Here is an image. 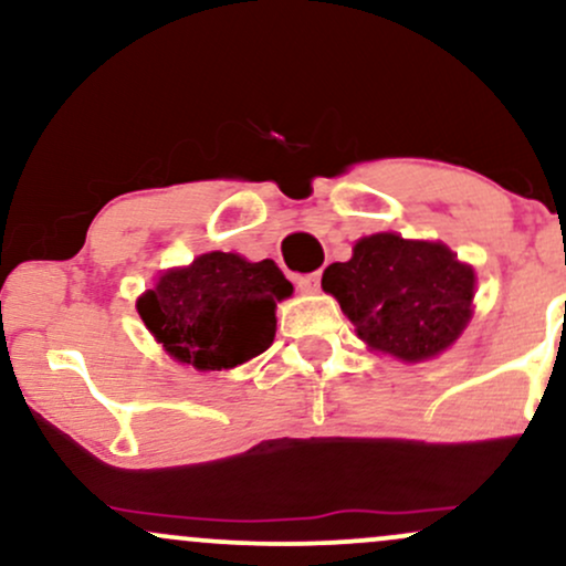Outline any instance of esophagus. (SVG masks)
Wrapping results in <instances>:
<instances>
[{"label": "esophagus", "instance_id": "obj_1", "mask_svg": "<svg viewBox=\"0 0 566 566\" xmlns=\"http://www.w3.org/2000/svg\"><path fill=\"white\" fill-rule=\"evenodd\" d=\"M297 287H301V292H319V287H322V276H319V271H316V274H305V276H301L297 279Z\"/></svg>", "mask_w": 566, "mask_h": 566}]
</instances>
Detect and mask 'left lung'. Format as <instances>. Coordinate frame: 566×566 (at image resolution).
Returning a JSON list of instances; mask_svg holds the SVG:
<instances>
[{
	"instance_id": "left-lung-1",
	"label": "left lung",
	"mask_w": 566,
	"mask_h": 566,
	"mask_svg": "<svg viewBox=\"0 0 566 566\" xmlns=\"http://www.w3.org/2000/svg\"><path fill=\"white\" fill-rule=\"evenodd\" d=\"M322 287L369 348L423 361L465 329L476 276L447 244L386 231L359 239L350 261L327 265Z\"/></svg>"
}]
</instances>
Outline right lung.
I'll return each instance as SVG.
<instances>
[{
	"mask_svg": "<svg viewBox=\"0 0 566 566\" xmlns=\"http://www.w3.org/2000/svg\"><path fill=\"white\" fill-rule=\"evenodd\" d=\"M292 284L274 261L205 252L170 269L138 297V314L161 348L193 369H231L263 354L276 335V303Z\"/></svg>",
	"mask_w": 566,
	"mask_h": 566,
	"instance_id": "obj_1",
	"label": "right lung"
}]
</instances>
